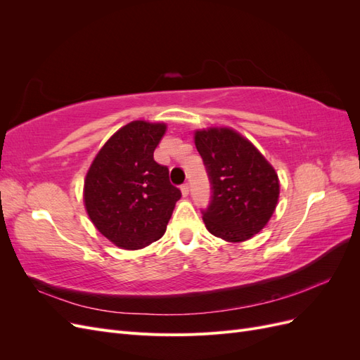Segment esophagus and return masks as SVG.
Listing matches in <instances>:
<instances>
[{
	"label": "esophagus",
	"mask_w": 360,
	"mask_h": 360,
	"mask_svg": "<svg viewBox=\"0 0 360 360\" xmlns=\"http://www.w3.org/2000/svg\"><path fill=\"white\" fill-rule=\"evenodd\" d=\"M180 191H181V195H183V197H188V195H189V184H181Z\"/></svg>",
	"instance_id": "esophagus-1"
}]
</instances>
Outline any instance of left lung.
I'll use <instances>...</instances> for the list:
<instances>
[{"mask_svg": "<svg viewBox=\"0 0 360 360\" xmlns=\"http://www.w3.org/2000/svg\"><path fill=\"white\" fill-rule=\"evenodd\" d=\"M212 183L205 228L228 243H242L270 221L279 200V179L271 163L248 138L231 127L195 130Z\"/></svg>", "mask_w": 360, "mask_h": 360, "instance_id": "1", "label": "left lung"}]
</instances>
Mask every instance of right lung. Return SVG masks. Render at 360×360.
Instances as JSON below:
<instances>
[{
  "label": "right lung",
  "instance_id": "obj_1",
  "mask_svg": "<svg viewBox=\"0 0 360 360\" xmlns=\"http://www.w3.org/2000/svg\"><path fill=\"white\" fill-rule=\"evenodd\" d=\"M165 132V123L130 122L106 141L86 171V214L122 249L138 250L159 240L181 197L169 183L168 168L153 159Z\"/></svg>",
  "mask_w": 360,
  "mask_h": 360
}]
</instances>
